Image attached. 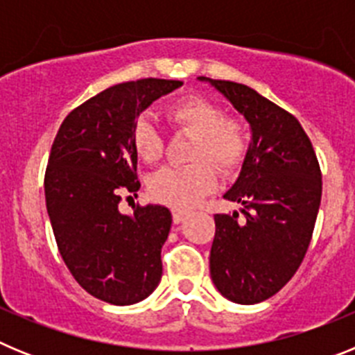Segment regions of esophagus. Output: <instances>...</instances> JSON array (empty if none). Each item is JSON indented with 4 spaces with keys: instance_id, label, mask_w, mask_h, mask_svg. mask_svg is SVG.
<instances>
[{
    "instance_id": "esophagus-1",
    "label": "esophagus",
    "mask_w": 355,
    "mask_h": 355,
    "mask_svg": "<svg viewBox=\"0 0 355 355\" xmlns=\"http://www.w3.org/2000/svg\"><path fill=\"white\" fill-rule=\"evenodd\" d=\"M187 215L188 213L183 211V209H174V211H172V220H174V224H181V222L187 218Z\"/></svg>"
}]
</instances>
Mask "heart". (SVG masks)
I'll list each match as a JSON object with an SVG mask.
<instances>
[{
	"mask_svg": "<svg viewBox=\"0 0 355 355\" xmlns=\"http://www.w3.org/2000/svg\"><path fill=\"white\" fill-rule=\"evenodd\" d=\"M168 117L175 126L196 135L187 167H165L149 181L150 197L172 208H190L216 184L215 168L231 174L241 165L249 147V135L240 122L225 119L224 110L206 97L190 96L171 105ZM133 149L144 163L163 155V139L153 119L144 115L131 131Z\"/></svg>",
	"mask_w": 355,
	"mask_h": 355,
	"instance_id": "obj_1",
	"label": "heart"
}]
</instances>
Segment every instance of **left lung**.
I'll return each instance as SVG.
<instances>
[{"label": "left lung", "instance_id": "left-lung-1", "mask_svg": "<svg viewBox=\"0 0 355 355\" xmlns=\"http://www.w3.org/2000/svg\"><path fill=\"white\" fill-rule=\"evenodd\" d=\"M250 124L240 174L224 199L238 211L216 213L209 252L215 288L236 304L270 299L293 277L311 241L322 174L300 122L247 85L199 76Z\"/></svg>", "mask_w": 355, "mask_h": 355}]
</instances>
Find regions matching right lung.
Segmentation results:
<instances>
[{
  "label": "right lung",
  "instance_id": "add662e5",
  "mask_svg": "<svg viewBox=\"0 0 355 355\" xmlns=\"http://www.w3.org/2000/svg\"><path fill=\"white\" fill-rule=\"evenodd\" d=\"M183 81H126L103 90L62 122L44 192L56 245L83 290L115 306L149 297L162 279V247L172 215L159 205L119 211L121 192H139L135 122Z\"/></svg>",
  "mask_w": 355,
  "mask_h": 355
}]
</instances>
